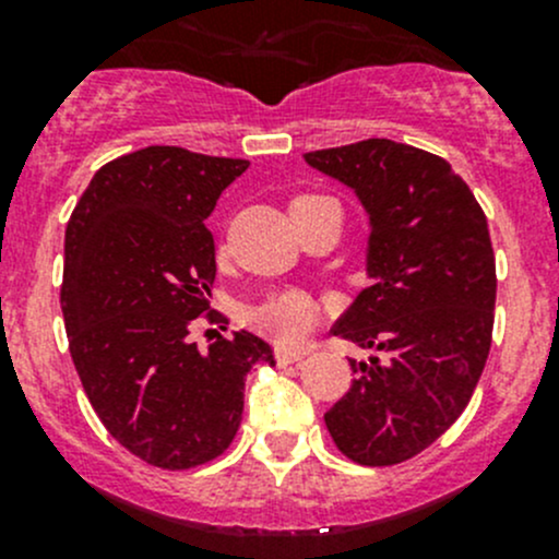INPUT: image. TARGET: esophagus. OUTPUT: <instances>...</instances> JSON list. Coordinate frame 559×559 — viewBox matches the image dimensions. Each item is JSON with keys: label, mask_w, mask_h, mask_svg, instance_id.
I'll return each mask as SVG.
<instances>
[{"label": "esophagus", "mask_w": 559, "mask_h": 559, "mask_svg": "<svg viewBox=\"0 0 559 559\" xmlns=\"http://www.w3.org/2000/svg\"><path fill=\"white\" fill-rule=\"evenodd\" d=\"M302 357H306V352H289V348H275V362H278L281 368H286V365H292V362H300Z\"/></svg>", "instance_id": "obj_1"}]
</instances>
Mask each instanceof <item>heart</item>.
Listing matches in <instances>:
<instances>
[{
  "instance_id": "obj_1",
  "label": "heart",
  "mask_w": 559,
  "mask_h": 559,
  "mask_svg": "<svg viewBox=\"0 0 559 559\" xmlns=\"http://www.w3.org/2000/svg\"><path fill=\"white\" fill-rule=\"evenodd\" d=\"M248 321L259 332L273 337L275 343L292 346V343L302 341L313 326L316 306L311 297L302 295V292H278V295H270L267 300L251 308Z\"/></svg>"
}]
</instances>
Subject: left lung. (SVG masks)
Listing matches in <instances>:
<instances>
[{
  "instance_id": "obj_1",
  "label": "left lung",
  "mask_w": 559,
  "mask_h": 559,
  "mask_svg": "<svg viewBox=\"0 0 559 559\" xmlns=\"http://www.w3.org/2000/svg\"><path fill=\"white\" fill-rule=\"evenodd\" d=\"M368 213L370 286L332 326L379 357L348 359L352 389L324 414L359 465L425 452L465 411L492 343L495 253L487 216L447 159L373 138L306 154Z\"/></svg>"
}]
</instances>
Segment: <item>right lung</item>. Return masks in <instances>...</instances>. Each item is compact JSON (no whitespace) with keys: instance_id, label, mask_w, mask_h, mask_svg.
Returning <instances> with one entry per match:
<instances>
[{"instance_id":"obj_1","label":"right lung","mask_w":559,"mask_h":559,"mask_svg":"<svg viewBox=\"0 0 559 559\" xmlns=\"http://www.w3.org/2000/svg\"><path fill=\"white\" fill-rule=\"evenodd\" d=\"M246 170V159L148 145L97 170L67 224L72 362L107 432L165 471L222 454L243 419L248 370L275 365L248 330L207 352L189 341L216 281L205 218Z\"/></svg>"}]
</instances>
